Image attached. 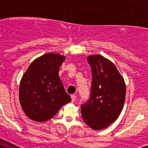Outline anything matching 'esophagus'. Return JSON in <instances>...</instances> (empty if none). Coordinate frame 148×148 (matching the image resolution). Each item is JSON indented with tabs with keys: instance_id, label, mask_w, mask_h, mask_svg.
Here are the masks:
<instances>
[{
	"instance_id": "1",
	"label": "esophagus",
	"mask_w": 148,
	"mask_h": 148,
	"mask_svg": "<svg viewBox=\"0 0 148 148\" xmlns=\"http://www.w3.org/2000/svg\"><path fill=\"white\" fill-rule=\"evenodd\" d=\"M71 99H72V101L74 102L75 100V99H76V95H71Z\"/></svg>"
}]
</instances>
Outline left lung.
Masks as SVG:
<instances>
[{"label": "left lung", "instance_id": "1", "mask_svg": "<svg viewBox=\"0 0 148 148\" xmlns=\"http://www.w3.org/2000/svg\"><path fill=\"white\" fill-rule=\"evenodd\" d=\"M92 73L89 99L81 105L83 119L101 130L115 121L122 110L126 88L124 79L110 61L101 55L87 58Z\"/></svg>", "mask_w": 148, "mask_h": 148}]
</instances>
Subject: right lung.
I'll list each match as a JSON object with an SVG mask.
<instances>
[{
	"label": "right lung",
	"mask_w": 148,
	"mask_h": 148,
	"mask_svg": "<svg viewBox=\"0 0 148 148\" xmlns=\"http://www.w3.org/2000/svg\"><path fill=\"white\" fill-rule=\"evenodd\" d=\"M65 58L47 53L30 64L19 85V102L26 115L35 121L51 119L72 101L58 75Z\"/></svg>",
	"instance_id": "add662e5"
}]
</instances>
